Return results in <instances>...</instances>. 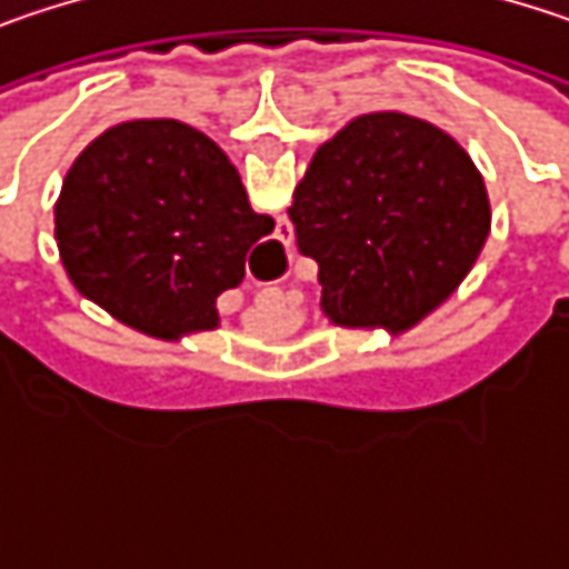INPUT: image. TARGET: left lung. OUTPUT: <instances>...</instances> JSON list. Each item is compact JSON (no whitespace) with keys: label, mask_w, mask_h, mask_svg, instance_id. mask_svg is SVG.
Here are the masks:
<instances>
[{"label":"left lung","mask_w":569,"mask_h":569,"mask_svg":"<svg viewBox=\"0 0 569 569\" xmlns=\"http://www.w3.org/2000/svg\"><path fill=\"white\" fill-rule=\"evenodd\" d=\"M289 220L299 253L319 267L326 316L401 332L468 277L491 230V203L451 134L379 111L312 154Z\"/></svg>","instance_id":"left-lung-1"}]
</instances>
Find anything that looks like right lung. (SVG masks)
<instances>
[{"label": "right lung", "mask_w": 569, "mask_h": 569, "mask_svg": "<svg viewBox=\"0 0 569 569\" xmlns=\"http://www.w3.org/2000/svg\"><path fill=\"white\" fill-rule=\"evenodd\" d=\"M273 217L247 200L230 158L180 121H124L64 173L61 263L88 299L161 339L217 326V296L243 283Z\"/></svg>", "instance_id": "right-lung-1"}]
</instances>
